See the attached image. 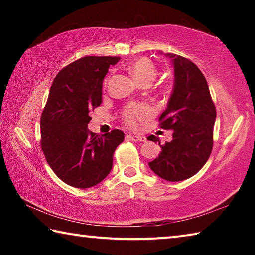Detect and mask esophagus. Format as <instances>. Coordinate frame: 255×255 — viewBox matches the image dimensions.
<instances>
[{"instance_id": "1", "label": "esophagus", "mask_w": 255, "mask_h": 255, "mask_svg": "<svg viewBox=\"0 0 255 255\" xmlns=\"http://www.w3.org/2000/svg\"><path fill=\"white\" fill-rule=\"evenodd\" d=\"M128 138H130L132 141H145L146 138L144 136H138V135H131V133H129Z\"/></svg>"}]
</instances>
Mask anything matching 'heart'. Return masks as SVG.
Segmentation results:
<instances>
[{"label": "heart", "mask_w": 255, "mask_h": 255, "mask_svg": "<svg viewBox=\"0 0 255 255\" xmlns=\"http://www.w3.org/2000/svg\"><path fill=\"white\" fill-rule=\"evenodd\" d=\"M128 70L138 83H143V82L149 83L157 74L156 67L146 57H140L133 60L128 66ZM149 116L150 109L147 106L141 105V103H132V105L128 106L124 112V122L128 126L136 127L138 122L148 118Z\"/></svg>", "instance_id": "heart-1"}]
</instances>
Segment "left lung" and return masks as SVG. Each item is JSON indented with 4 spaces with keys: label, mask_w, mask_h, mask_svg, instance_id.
Returning <instances> with one entry per match:
<instances>
[{
    "label": "left lung",
    "mask_w": 255,
    "mask_h": 255,
    "mask_svg": "<svg viewBox=\"0 0 255 255\" xmlns=\"http://www.w3.org/2000/svg\"><path fill=\"white\" fill-rule=\"evenodd\" d=\"M164 55L171 58L174 83L159 120L161 128L173 131V139L161 146V153L148 165L159 178L176 182L191 178L208 161L216 109L208 83L196 64L175 54ZM147 139L159 143L155 136Z\"/></svg>",
    "instance_id": "8db88e82"
}]
</instances>
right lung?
<instances>
[{"label":"right lung","instance_id":"obj_1","mask_svg":"<svg viewBox=\"0 0 255 255\" xmlns=\"http://www.w3.org/2000/svg\"><path fill=\"white\" fill-rule=\"evenodd\" d=\"M119 57L86 56L64 67L51 84L40 119L41 148L50 169L66 184L86 189L109 174L124 132L98 135L89 112L101 105L102 82Z\"/></svg>","mask_w":255,"mask_h":255}]
</instances>
